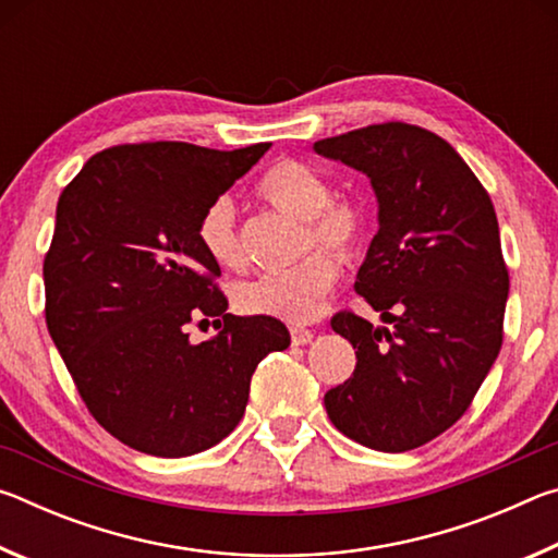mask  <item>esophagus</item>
I'll return each mask as SVG.
<instances>
[{
  "instance_id": "esophagus-1",
  "label": "esophagus",
  "mask_w": 558,
  "mask_h": 558,
  "mask_svg": "<svg viewBox=\"0 0 558 558\" xmlns=\"http://www.w3.org/2000/svg\"><path fill=\"white\" fill-rule=\"evenodd\" d=\"M313 329H307V327H290V339H292V344L295 347H305V344H310L313 342Z\"/></svg>"
}]
</instances>
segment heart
I'll return each instance as SVG.
<instances>
[{"mask_svg":"<svg viewBox=\"0 0 558 558\" xmlns=\"http://www.w3.org/2000/svg\"><path fill=\"white\" fill-rule=\"evenodd\" d=\"M258 199L272 209L305 221V251L335 250L339 258L352 260L362 253L369 235V211L354 196L332 194L329 179L319 169L300 159L282 157L260 174L256 184ZM206 258L226 270H239L245 253L235 226V209L229 196L214 199L196 223ZM313 252L290 270L263 272L241 282L233 292L235 307L243 315L276 317L282 323H310L319 315L329 292L335 290L342 266L333 254Z\"/></svg>","mask_w":558,"mask_h":558,"instance_id":"heart-1","label":"heart"}]
</instances>
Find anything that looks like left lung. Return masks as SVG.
<instances>
[{"label": "left lung", "instance_id": "obj_1", "mask_svg": "<svg viewBox=\"0 0 558 558\" xmlns=\"http://www.w3.org/2000/svg\"><path fill=\"white\" fill-rule=\"evenodd\" d=\"M315 153L372 179L379 231L354 290L391 325L332 317L356 366L325 393L327 415L366 448L426 446L470 409L502 349L509 272L493 199L446 140L409 122L319 140Z\"/></svg>", "mask_w": 558, "mask_h": 558}]
</instances>
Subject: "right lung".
Listing matches in <instances>:
<instances>
[{
    "label": "right lung",
    "instance_id": "obj_1",
    "mask_svg": "<svg viewBox=\"0 0 558 558\" xmlns=\"http://www.w3.org/2000/svg\"><path fill=\"white\" fill-rule=\"evenodd\" d=\"M268 147L116 145L59 196L46 327L93 418L147 456L184 458L223 440L260 359L290 344L276 317L226 313L221 268L196 239L202 211ZM199 316H214L220 335L194 345L185 325Z\"/></svg>",
    "mask_w": 558,
    "mask_h": 558
}]
</instances>
